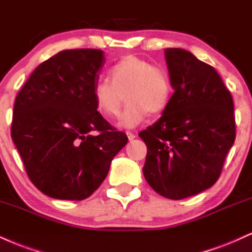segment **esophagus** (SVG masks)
<instances>
[{
  "label": "esophagus",
  "instance_id": "esophagus-1",
  "mask_svg": "<svg viewBox=\"0 0 252 252\" xmlns=\"http://www.w3.org/2000/svg\"><path fill=\"white\" fill-rule=\"evenodd\" d=\"M126 134H127V137H128V140H133V139L137 138V135L132 132H126Z\"/></svg>",
  "mask_w": 252,
  "mask_h": 252
}]
</instances>
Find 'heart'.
Instances as JSON below:
<instances>
[{
	"mask_svg": "<svg viewBox=\"0 0 252 252\" xmlns=\"http://www.w3.org/2000/svg\"><path fill=\"white\" fill-rule=\"evenodd\" d=\"M109 79L94 84V103L97 111L107 118L118 117L124 102L119 126L134 128L143 124L150 112L160 113L172 96V81L166 68L137 56H126L109 68Z\"/></svg>",
	"mask_w": 252,
	"mask_h": 252,
	"instance_id": "b5f03b06",
	"label": "heart"
}]
</instances>
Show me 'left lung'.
<instances>
[{
	"instance_id": "obj_1",
	"label": "left lung",
	"mask_w": 252,
	"mask_h": 252,
	"mask_svg": "<svg viewBox=\"0 0 252 252\" xmlns=\"http://www.w3.org/2000/svg\"><path fill=\"white\" fill-rule=\"evenodd\" d=\"M174 93L161 117L139 133L151 188L168 199L208 190L220 178L236 138L233 101L214 67L180 48L165 49Z\"/></svg>"
}]
</instances>
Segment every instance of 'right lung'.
I'll return each mask as SVG.
<instances>
[{"label": "right lung", "instance_id": "add662e5", "mask_svg": "<svg viewBox=\"0 0 252 252\" xmlns=\"http://www.w3.org/2000/svg\"><path fill=\"white\" fill-rule=\"evenodd\" d=\"M103 63L102 50H62L42 62L17 94L11 138L29 179L46 196L88 198L127 144L92 95Z\"/></svg>", "mask_w": 252, "mask_h": 252}]
</instances>
